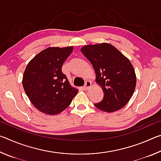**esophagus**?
<instances>
[{
	"mask_svg": "<svg viewBox=\"0 0 161 161\" xmlns=\"http://www.w3.org/2000/svg\"><path fill=\"white\" fill-rule=\"evenodd\" d=\"M92 86V82H91V81H89V80H87V81H86V82H85V84H84V89H85V90H86V89H88L89 87H90Z\"/></svg>",
	"mask_w": 161,
	"mask_h": 161,
	"instance_id": "34e87169",
	"label": "esophagus"
}]
</instances>
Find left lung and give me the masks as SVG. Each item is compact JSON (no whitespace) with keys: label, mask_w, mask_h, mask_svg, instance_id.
<instances>
[{"label":"left lung","mask_w":161,"mask_h":161,"mask_svg":"<svg viewBox=\"0 0 161 161\" xmlns=\"http://www.w3.org/2000/svg\"><path fill=\"white\" fill-rule=\"evenodd\" d=\"M81 53L93 66L96 81L102 87L103 98L94 106L106 112L124 107L134 92L136 77L129 59L108 43L86 45Z\"/></svg>","instance_id":"obj_1"}]
</instances>
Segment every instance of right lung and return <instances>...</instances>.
Instances as JSON below:
<instances>
[{
	"label": "right lung",
	"mask_w": 161,
	"mask_h": 161,
	"mask_svg": "<svg viewBox=\"0 0 161 161\" xmlns=\"http://www.w3.org/2000/svg\"><path fill=\"white\" fill-rule=\"evenodd\" d=\"M73 47H48L29 62L23 77V86L32 104L42 113L59 114L69 107L78 90L71 86L62 72L64 62Z\"/></svg>",
	"instance_id": "add662e5"
}]
</instances>
